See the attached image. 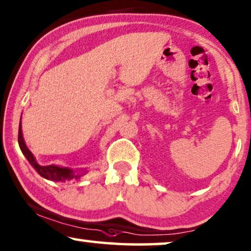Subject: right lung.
<instances>
[{
  "mask_svg": "<svg viewBox=\"0 0 251 251\" xmlns=\"http://www.w3.org/2000/svg\"><path fill=\"white\" fill-rule=\"evenodd\" d=\"M18 143H19V147L23 154L26 156L28 162L30 163V165L34 168L39 176L45 177L47 180L50 181H61V182H64V181H71V180H78L80 179L83 172L81 174H77L72 169L69 168H60V166L56 165H46L42 166L39 165L34 157V155L31 154V151L28 150V147L25 144L24 137H23V130H21V120L19 123V133H18Z\"/></svg>",
  "mask_w": 251,
  "mask_h": 251,
  "instance_id": "1",
  "label": "right lung"
}]
</instances>
